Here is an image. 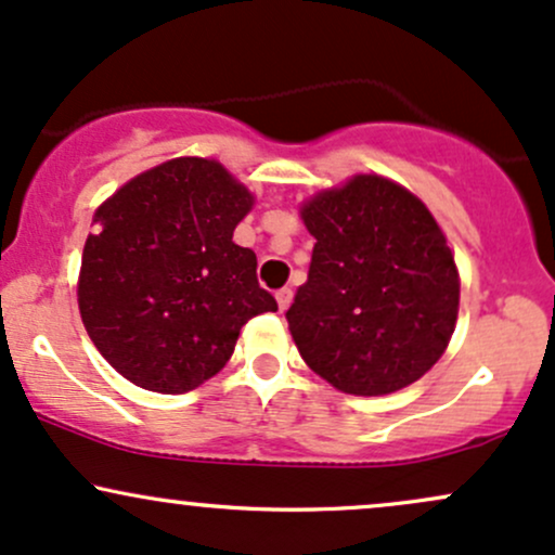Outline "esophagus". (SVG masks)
Masks as SVG:
<instances>
[{"label":"esophagus","mask_w":555,"mask_h":555,"mask_svg":"<svg viewBox=\"0 0 555 555\" xmlns=\"http://www.w3.org/2000/svg\"><path fill=\"white\" fill-rule=\"evenodd\" d=\"M275 298H278V309L285 311V309L291 307V301H294V291H291V288H280L278 294H275Z\"/></svg>","instance_id":"1"}]
</instances>
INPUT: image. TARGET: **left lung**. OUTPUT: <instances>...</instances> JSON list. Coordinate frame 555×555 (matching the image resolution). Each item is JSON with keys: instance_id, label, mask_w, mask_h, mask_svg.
Returning a JSON list of instances; mask_svg holds the SVG:
<instances>
[{"instance_id": "left-lung-1", "label": "left lung", "mask_w": 555, "mask_h": 555, "mask_svg": "<svg viewBox=\"0 0 555 555\" xmlns=\"http://www.w3.org/2000/svg\"><path fill=\"white\" fill-rule=\"evenodd\" d=\"M298 215L317 244L285 320L309 370L348 396H388L427 375L456 330L462 278L425 202L359 172Z\"/></svg>"}]
</instances>
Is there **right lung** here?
Masks as SVG:
<instances>
[{"label":"right lung","instance_id":"obj_1","mask_svg":"<svg viewBox=\"0 0 555 555\" xmlns=\"http://www.w3.org/2000/svg\"><path fill=\"white\" fill-rule=\"evenodd\" d=\"M254 202L217 159L176 157L99 204L78 309L122 377L154 393H189L228 364L251 317L278 311L259 288L257 254L233 241Z\"/></svg>","mask_w":555,"mask_h":555}]
</instances>
